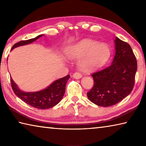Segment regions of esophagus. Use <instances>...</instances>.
<instances>
[{"instance_id": "1", "label": "esophagus", "mask_w": 146, "mask_h": 146, "mask_svg": "<svg viewBox=\"0 0 146 146\" xmlns=\"http://www.w3.org/2000/svg\"><path fill=\"white\" fill-rule=\"evenodd\" d=\"M82 75H81L80 73H77V72H76V73H75L73 75V77L74 78H75V79H80V78H82Z\"/></svg>"}]
</instances>
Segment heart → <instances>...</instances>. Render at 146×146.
Here are the masks:
<instances>
[{"mask_svg":"<svg viewBox=\"0 0 146 146\" xmlns=\"http://www.w3.org/2000/svg\"><path fill=\"white\" fill-rule=\"evenodd\" d=\"M65 55L70 60L78 59L77 65L80 70L91 71L106 63L111 50L107 44L84 39L66 48Z\"/></svg>","mask_w":146,"mask_h":146,"instance_id":"b5f03b06","label":"heart"}]
</instances>
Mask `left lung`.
Here are the masks:
<instances>
[{
  "label": "left lung",
  "instance_id": "1",
  "mask_svg": "<svg viewBox=\"0 0 146 146\" xmlns=\"http://www.w3.org/2000/svg\"><path fill=\"white\" fill-rule=\"evenodd\" d=\"M114 42L112 63L92 74L94 85L87 93L91 102L102 107L115 105L129 95L137 70V62L129 44L117 36Z\"/></svg>",
  "mask_w": 146,
  "mask_h": 146
}]
</instances>
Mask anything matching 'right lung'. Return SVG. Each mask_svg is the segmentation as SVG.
<instances>
[{"label":"right lung","mask_w":146,"mask_h":146,"mask_svg":"<svg viewBox=\"0 0 146 146\" xmlns=\"http://www.w3.org/2000/svg\"><path fill=\"white\" fill-rule=\"evenodd\" d=\"M43 35H39L35 38L19 42L14 44L11 50L17 47L31 44ZM70 78V76L68 75L55 80L45 89L34 92H25L21 90L11 77V84L15 94L24 102L35 108L45 110L56 106L62 100L65 93L66 83Z\"/></svg>","instance_id":"right-lung-1"}]
</instances>
